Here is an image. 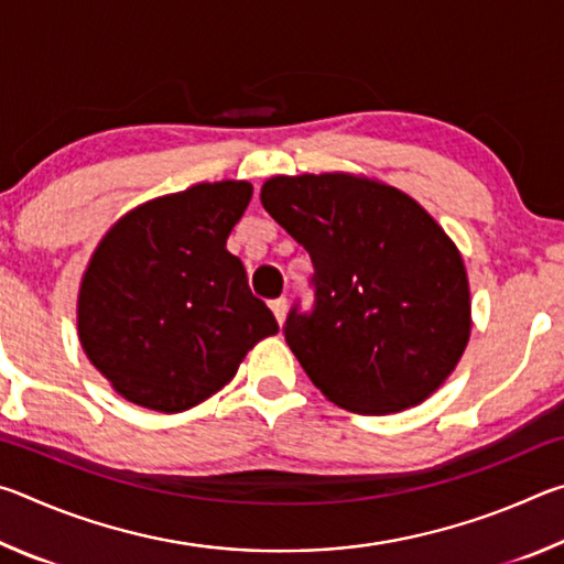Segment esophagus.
Returning <instances> with one entry per match:
<instances>
[{
    "label": "esophagus",
    "mask_w": 564,
    "mask_h": 564,
    "mask_svg": "<svg viewBox=\"0 0 564 564\" xmlns=\"http://www.w3.org/2000/svg\"><path fill=\"white\" fill-rule=\"evenodd\" d=\"M269 305H271L275 321L283 323V321H285V311H289V301H285L283 295H281V299H273Z\"/></svg>",
    "instance_id": "obj_1"
}]
</instances>
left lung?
Here are the masks:
<instances>
[{
  "mask_svg": "<svg viewBox=\"0 0 564 564\" xmlns=\"http://www.w3.org/2000/svg\"><path fill=\"white\" fill-rule=\"evenodd\" d=\"M261 204L311 256L313 308L283 336L323 395L362 415L423 403L470 338L455 243L393 186L348 174L273 176Z\"/></svg>",
  "mask_w": 564,
  "mask_h": 564,
  "instance_id": "1",
  "label": "left lung"
}]
</instances>
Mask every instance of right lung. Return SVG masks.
<instances>
[{
  "label": "right lung",
  "mask_w": 564,
  "mask_h": 564,
  "mask_svg": "<svg viewBox=\"0 0 564 564\" xmlns=\"http://www.w3.org/2000/svg\"><path fill=\"white\" fill-rule=\"evenodd\" d=\"M251 184L218 181L133 208L104 236L79 291V340L117 393L181 413L279 330L226 238Z\"/></svg>",
  "instance_id": "add662e5"
}]
</instances>
